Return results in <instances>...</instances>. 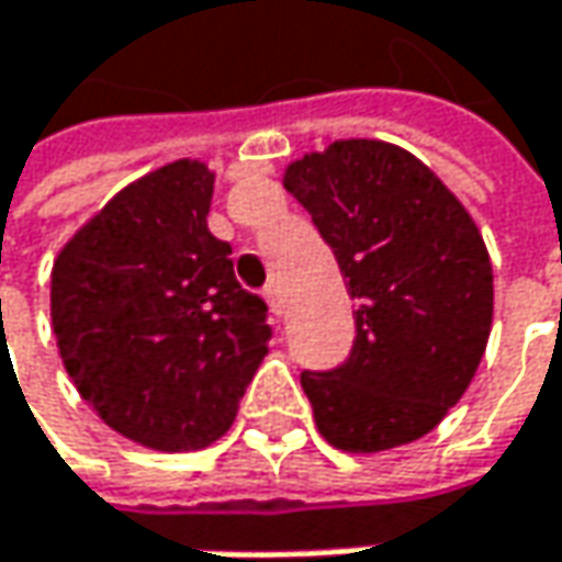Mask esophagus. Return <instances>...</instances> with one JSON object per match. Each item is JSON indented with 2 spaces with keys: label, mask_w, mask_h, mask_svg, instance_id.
I'll return each mask as SVG.
<instances>
[{
  "label": "esophagus",
  "mask_w": 562,
  "mask_h": 562,
  "mask_svg": "<svg viewBox=\"0 0 562 562\" xmlns=\"http://www.w3.org/2000/svg\"><path fill=\"white\" fill-rule=\"evenodd\" d=\"M266 300H268V306H271V313H274V316H281V313H284V300H281V291H278L274 284H268L266 288Z\"/></svg>",
  "instance_id": "34e87169"
}]
</instances>
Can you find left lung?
Returning a JSON list of instances; mask_svg holds the SVG:
<instances>
[{
    "instance_id": "8db88e82",
    "label": "left lung",
    "mask_w": 562,
    "mask_h": 562,
    "mask_svg": "<svg viewBox=\"0 0 562 562\" xmlns=\"http://www.w3.org/2000/svg\"><path fill=\"white\" fill-rule=\"evenodd\" d=\"M345 274L351 357L300 382L319 434L382 452L430 434L471 385L493 323L484 237L434 170L405 148L345 138L284 170Z\"/></svg>"
}]
</instances>
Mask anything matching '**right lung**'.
<instances>
[{
  "label": "right lung",
  "instance_id": "1",
  "mask_svg": "<svg viewBox=\"0 0 562 562\" xmlns=\"http://www.w3.org/2000/svg\"><path fill=\"white\" fill-rule=\"evenodd\" d=\"M214 173L173 160L116 192L63 246L49 316L66 373L100 420L157 452L231 430L268 353L266 300L211 237Z\"/></svg>",
  "mask_w": 562,
  "mask_h": 562
}]
</instances>
